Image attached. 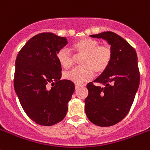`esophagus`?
<instances>
[{
	"instance_id": "1",
	"label": "esophagus",
	"mask_w": 150,
	"mask_h": 150,
	"mask_svg": "<svg viewBox=\"0 0 150 150\" xmlns=\"http://www.w3.org/2000/svg\"><path fill=\"white\" fill-rule=\"evenodd\" d=\"M81 86H82V85H80V84H75V89H78L80 87H81Z\"/></svg>"
}]
</instances>
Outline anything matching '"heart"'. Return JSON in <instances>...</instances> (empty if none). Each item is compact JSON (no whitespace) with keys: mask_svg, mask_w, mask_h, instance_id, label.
<instances>
[{"mask_svg":"<svg viewBox=\"0 0 150 150\" xmlns=\"http://www.w3.org/2000/svg\"><path fill=\"white\" fill-rule=\"evenodd\" d=\"M96 40L84 38L72 45V50L78 56H83L80 61L82 66L73 68L64 73L66 80L75 83H81L92 78L93 71L102 73L110 65L112 58L111 48L107 45H99ZM57 59L60 65L69 68L72 65L74 57L66 48L57 53Z\"/></svg>","mask_w":150,"mask_h":150,"instance_id":"1","label":"heart"}]
</instances>
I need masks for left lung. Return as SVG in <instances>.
Returning <instances> with one entry per match:
<instances>
[{
	"label": "left lung",
	"mask_w": 150,
	"mask_h": 150,
	"mask_svg": "<svg viewBox=\"0 0 150 150\" xmlns=\"http://www.w3.org/2000/svg\"><path fill=\"white\" fill-rule=\"evenodd\" d=\"M111 46L110 65L93 82L87 84L88 95L85 99V112L91 122L99 126L115 125L127 115L134 102L140 82L138 58L135 49L125 39L112 32L91 35Z\"/></svg>",
	"instance_id": "left-lung-1"
}]
</instances>
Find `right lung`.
I'll return each mask as SVG.
<instances>
[{
    "label": "right lung",
    "mask_w": 150,
    "mask_h": 150,
    "mask_svg": "<svg viewBox=\"0 0 150 150\" xmlns=\"http://www.w3.org/2000/svg\"><path fill=\"white\" fill-rule=\"evenodd\" d=\"M67 43L66 38L54 33H39L16 57L15 91L25 113L39 125L50 126L62 121L75 91L72 81L60 80L62 67L57 53Z\"/></svg>",
    "instance_id": "obj_1"
}]
</instances>
